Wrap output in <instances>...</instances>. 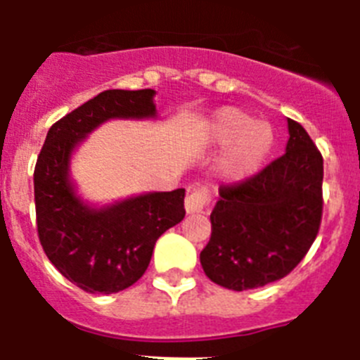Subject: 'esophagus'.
I'll return each instance as SVG.
<instances>
[{
  "label": "esophagus",
  "instance_id": "obj_1",
  "mask_svg": "<svg viewBox=\"0 0 360 360\" xmlns=\"http://www.w3.org/2000/svg\"><path fill=\"white\" fill-rule=\"evenodd\" d=\"M211 196L207 189H191V193L186 198V212L187 214H202L207 209Z\"/></svg>",
  "mask_w": 360,
  "mask_h": 360
}]
</instances>
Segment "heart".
I'll return each mask as SVG.
<instances>
[{
    "label": "heart",
    "mask_w": 360,
    "mask_h": 360,
    "mask_svg": "<svg viewBox=\"0 0 360 360\" xmlns=\"http://www.w3.org/2000/svg\"><path fill=\"white\" fill-rule=\"evenodd\" d=\"M200 135L205 146H225L216 162V171L231 184L252 176L272 146V131L266 124L254 122L245 111L232 106L212 111L202 122Z\"/></svg>",
    "instance_id": "heart-1"
}]
</instances>
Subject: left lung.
I'll list each match as a JSON object with an SVG mask.
<instances>
[{"label":"left lung","mask_w":360,"mask_h":360,"mask_svg":"<svg viewBox=\"0 0 360 360\" xmlns=\"http://www.w3.org/2000/svg\"><path fill=\"white\" fill-rule=\"evenodd\" d=\"M285 155L240 186L221 187L211 212L203 272L231 290L265 287L297 266L323 214V157L301 124L288 119Z\"/></svg>","instance_id":"obj_1"}]
</instances>
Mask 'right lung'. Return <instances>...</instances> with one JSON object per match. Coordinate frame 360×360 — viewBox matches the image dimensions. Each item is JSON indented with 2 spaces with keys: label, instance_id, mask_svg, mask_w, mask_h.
Returning <instances> with one entry per match:
<instances>
[{
  "label": "right lung",
  "instance_id": "add662e5",
  "mask_svg": "<svg viewBox=\"0 0 360 360\" xmlns=\"http://www.w3.org/2000/svg\"><path fill=\"white\" fill-rule=\"evenodd\" d=\"M155 90H106L49 129L34 171L37 232L68 281L90 294H115L142 278L158 238L186 216V189L142 193L106 205L79 195L70 165L75 149L113 119H157Z\"/></svg>",
  "mask_w": 360,
  "mask_h": 360
}]
</instances>
